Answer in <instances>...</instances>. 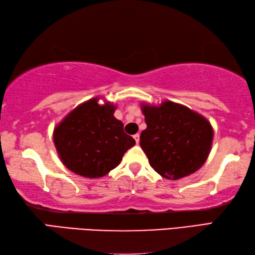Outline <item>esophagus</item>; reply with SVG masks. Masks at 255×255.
<instances>
[{
    "label": "esophagus",
    "mask_w": 255,
    "mask_h": 255,
    "mask_svg": "<svg viewBox=\"0 0 255 255\" xmlns=\"http://www.w3.org/2000/svg\"><path fill=\"white\" fill-rule=\"evenodd\" d=\"M133 138H134V140H136V142H137V143H139L140 134H139V133H136V134H134V136H133Z\"/></svg>",
    "instance_id": "1"
}]
</instances>
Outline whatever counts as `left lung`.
Wrapping results in <instances>:
<instances>
[{"label": "left lung", "mask_w": 255, "mask_h": 255, "mask_svg": "<svg viewBox=\"0 0 255 255\" xmlns=\"http://www.w3.org/2000/svg\"><path fill=\"white\" fill-rule=\"evenodd\" d=\"M140 106L147 124L140 134V145L156 173L173 181L202 167L214 139L207 118L172 101Z\"/></svg>", "instance_id": "8db88e82"}]
</instances>
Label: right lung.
Wrapping results in <instances>:
<instances>
[{
	"mask_svg": "<svg viewBox=\"0 0 255 255\" xmlns=\"http://www.w3.org/2000/svg\"><path fill=\"white\" fill-rule=\"evenodd\" d=\"M116 105L93 97L78 105L53 129V143L67 169L88 178L106 175L136 144L114 116Z\"/></svg>",
	"mask_w": 255,
	"mask_h": 255,
	"instance_id": "right-lung-1",
	"label": "right lung"
}]
</instances>
